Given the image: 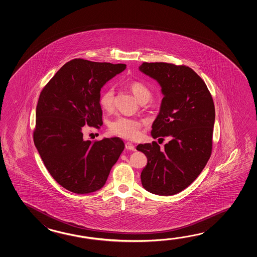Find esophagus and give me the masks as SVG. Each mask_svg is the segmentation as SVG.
<instances>
[{
  "label": "esophagus",
  "instance_id": "esophagus-1",
  "mask_svg": "<svg viewBox=\"0 0 257 257\" xmlns=\"http://www.w3.org/2000/svg\"><path fill=\"white\" fill-rule=\"evenodd\" d=\"M125 147H126V150H128V151H132V152H135V151H136V148H135V146H134L132 143H131V142H126Z\"/></svg>",
  "mask_w": 257,
  "mask_h": 257
}]
</instances>
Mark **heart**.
<instances>
[{
	"label": "heart",
	"instance_id": "b5f03b06",
	"mask_svg": "<svg viewBox=\"0 0 257 257\" xmlns=\"http://www.w3.org/2000/svg\"><path fill=\"white\" fill-rule=\"evenodd\" d=\"M130 88L134 96L140 103L148 102L152 97V92L149 88L141 82L132 81L128 82ZM115 102V90L114 88L108 87L104 90L100 95L99 103L103 109L109 112L114 107ZM142 122L139 119L131 118L126 116H117L109 123V131L111 133L122 137L127 140H135L141 134Z\"/></svg>",
	"mask_w": 257,
	"mask_h": 257
}]
</instances>
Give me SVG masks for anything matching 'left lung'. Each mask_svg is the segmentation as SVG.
<instances>
[{"label": "left lung", "instance_id": "8db88e82", "mask_svg": "<svg viewBox=\"0 0 257 257\" xmlns=\"http://www.w3.org/2000/svg\"><path fill=\"white\" fill-rule=\"evenodd\" d=\"M139 69L158 82L164 94L152 136L171 138L164 149L156 142L137 146L148 159L141 175L142 186L155 195L172 196L190 186L210 158L213 99L206 83L189 67L143 62Z\"/></svg>", "mask_w": 257, "mask_h": 257}]
</instances>
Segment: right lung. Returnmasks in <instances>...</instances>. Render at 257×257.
<instances>
[{
  "label": "right lung",
  "instance_id": "right-lung-1",
  "mask_svg": "<svg viewBox=\"0 0 257 257\" xmlns=\"http://www.w3.org/2000/svg\"><path fill=\"white\" fill-rule=\"evenodd\" d=\"M126 64L74 59L56 72L39 95L34 143L58 184L76 194L104 186L125 144L119 138L92 142L82 126L99 128L103 112L100 91Z\"/></svg>",
  "mask_w": 257,
  "mask_h": 257
}]
</instances>
